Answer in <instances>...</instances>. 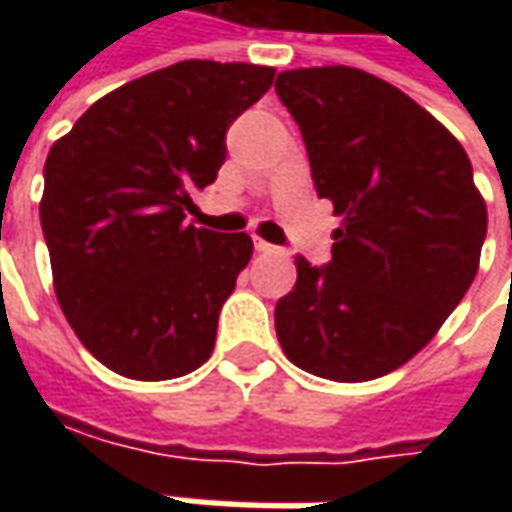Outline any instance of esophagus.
<instances>
[{
  "mask_svg": "<svg viewBox=\"0 0 512 512\" xmlns=\"http://www.w3.org/2000/svg\"><path fill=\"white\" fill-rule=\"evenodd\" d=\"M255 249L257 252H266V255L268 252H277V246L268 244V241H263V238H257V235H255Z\"/></svg>",
  "mask_w": 512,
  "mask_h": 512,
  "instance_id": "1",
  "label": "esophagus"
}]
</instances>
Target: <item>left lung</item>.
Wrapping results in <instances>:
<instances>
[{
  "instance_id": "1",
  "label": "left lung",
  "mask_w": 512,
  "mask_h": 512,
  "mask_svg": "<svg viewBox=\"0 0 512 512\" xmlns=\"http://www.w3.org/2000/svg\"><path fill=\"white\" fill-rule=\"evenodd\" d=\"M334 213L332 260L296 257L277 301L282 351L332 381H370L406 365L439 332L480 263L488 213L461 142L417 101L359 68L277 76Z\"/></svg>"
}]
</instances>
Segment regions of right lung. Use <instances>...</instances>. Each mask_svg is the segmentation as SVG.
<instances>
[{"mask_svg":"<svg viewBox=\"0 0 512 512\" xmlns=\"http://www.w3.org/2000/svg\"><path fill=\"white\" fill-rule=\"evenodd\" d=\"M274 73L175 62L95 101L49 150L40 224L57 301L84 348L120 376L167 381L211 356L252 238L197 230L189 194L216 180L227 128Z\"/></svg>","mask_w":512,"mask_h":512,"instance_id":"obj_1","label":"right lung"}]
</instances>
